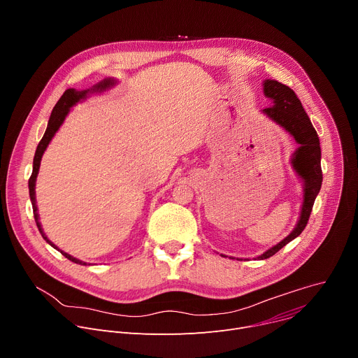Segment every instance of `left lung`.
<instances>
[{
  "label": "left lung",
  "mask_w": 358,
  "mask_h": 358,
  "mask_svg": "<svg viewBox=\"0 0 358 358\" xmlns=\"http://www.w3.org/2000/svg\"><path fill=\"white\" fill-rule=\"evenodd\" d=\"M262 87L264 96L271 101V106L264 108L262 113L266 115L272 122L280 124L285 131H288L294 137V141L299 145L298 149L292 153L291 164L295 173L302 180L304 194H302V206L298 222L292 232L281 242L273 245L272 248L261 254L258 259H266L273 254H277L288 242L295 239L304 231L313 210L314 201L322 183L320 139L299 99L294 90L277 80H264Z\"/></svg>",
  "instance_id": "obj_1"
}]
</instances>
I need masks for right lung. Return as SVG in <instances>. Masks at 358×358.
<instances>
[{
  "mask_svg": "<svg viewBox=\"0 0 358 358\" xmlns=\"http://www.w3.org/2000/svg\"><path fill=\"white\" fill-rule=\"evenodd\" d=\"M116 83H117L116 78L108 77V78L101 80L100 83L94 85L93 87H90V89H87V90L67 89V90L63 93V96L60 97V100L57 101V104L54 106V108H52L51 116H50V119H48V124H47L45 133H44L43 139L40 141V143H38V146H37V150H36V155H34V160H33V173H31V176H30V179H29L30 199H31V205H33L34 219H36V224H37V228H38L41 236L52 246L54 250L60 251L67 259H70V261H73V262H76V264H80V265H87V262L80 261V259L71 257L70 254H67V252L59 250V246L54 245V243L47 238V235L44 234L43 227H41V224H40V216H38V209H37V202H36V180H37V175H38V171H40L41 157H43V155H44V152H45V149H47V146L50 145L51 139L54 137V134L57 133V130L60 129V126L64 123L67 115L70 113V108H71L73 106H76L78 101L86 100L92 93H103V92H106V90H108V89H112Z\"/></svg>",
  "mask_w": 358,
  "mask_h": 358,
  "instance_id": "1",
  "label": "right lung"
}]
</instances>
